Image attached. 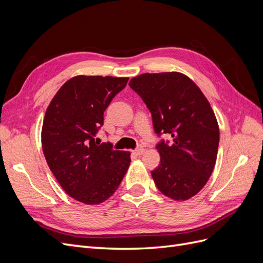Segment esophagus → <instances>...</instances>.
Wrapping results in <instances>:
<instances>
[{
  "label": "esophagus",
  "mask_w": 263,
  "mask_h": 263,
  "mask_svg": "<svg viewBox=\"0 0 263 263\" xmlns=\"http://www.w3.org/2000/svg\"><path fill=\"white\" fill-rule=\"evenodd\" d=\"M133 153L136 155V156H141L142 154L145 153V149L144 148H138V149H136V150H134Z\"/></svg>",
  "instance_id": "obj_1"
}]
</instances>
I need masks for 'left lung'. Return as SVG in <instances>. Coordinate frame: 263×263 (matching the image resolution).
Segmentation results:
<instances>
[{"mask_svg": "<svg viewBox=\"0 0 263 263\" xmlns=\"http://www.w3.org/2000/svg\"><path fill=\"white\" fill-rule=\"evenodd\" d=\"M129 86L146 103L155 132L169 134L171 145L157 149L160 164L151 171L158 190L174 201H186L204 187L217 158L219 127L205 95L181 72L144 73Z\"/></svg>", "mask_w": 263, "mask_h": 263, "instance_id": "left-lung-1", "label": "left lung"}]
</instances>
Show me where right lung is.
<instances>
[{
    "label": "right lung",
    "mask_w": 263,
    "mask_h": 263,
    "mask_svg": "<svg viewBox=\"0 0 263 263\" xmlns=\"http://www.w3.org/2000/svg\"><path fill=\"white\" fill-rule=\"evenodd\" d=\"M127 81L128 78L73 77L46 109L42 128L46 161L65 192L81 203L106 201L128 170L130 153L94 139L104 110Z\"/></svg>",
    "instance_id": "right-lung-1"
}]
</instances>
